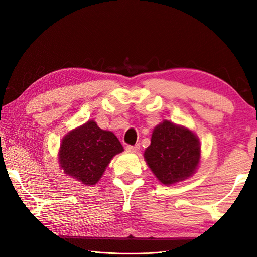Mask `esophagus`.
I'll return each mask as SVG.
<instances>
[{
  "label": "esophagus",
  "instance_id": "34e87169",
  "mask_svg": "<svg viewBox=\"0 0 257 257\" xmlns=\"http://www.w3.org/2000/svg\"><path fill=\"white\" fill-rule=\"evenodd\" d=\"M140 149V146L139 145H136V146H130L128 145L125 147V150L129 151V152H137Z\"/></svg>",
  "mask_w": 257,
  "mask_h": 257
}]
</instances>
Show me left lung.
Segmentation results:
<instances>
[{
  "mask_svg": "<svg viewBox=\"0 0 257 257\" xmlns=\"http://www.w3.org/2000/svg\"><path fill=\"white\" fill-rule=\"evenodd\" d=\"M145 159L162 184L171 185L193 176L201 158L199 138L190 129L163 120L154 129Z\"/></svg>",
  "mask_w": 257,
  "mask_h": 257,
  "instance_id": "obj_1",
  "label": "left lung"
}]
</instances>
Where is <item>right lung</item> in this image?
<instances>
[{"instance_id": "obj_1", "label": "right lung", "mask_w": 257, "mask_h": 257, "mask_svg": "<svg viewBox=\"0 0 257 257\" xmlns=\"http://www.w3.org/2000/svg\"><path fill=\"white\" fill-rule=\"evenodd\" d=\"M122 151L113 133L100 129L94 120H89L63 138L58 151L59 166L67 176L85 185H94L113 156Z\"/></svg>"}]
</instances>
